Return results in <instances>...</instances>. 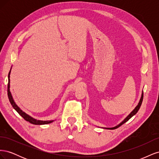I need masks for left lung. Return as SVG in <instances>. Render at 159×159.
<instances>
[{"label": "left lung", "instance_id": "obj_1", "mask_svg": "<svg viewBox=\"0 0 159 159\" xmlns=\"http://www.w3.org/2000/svg\"><path fill=\"white\" fill-rule=\"evenodd\" d=\"M143 93H142V95H141V99H140V101H139V103H138V105H137V106L134 109V110L133 111L130 113L128 116L123 121L120 123V124H119L118 125H117V126H115V127H111V128H104V129H117V128H118V127H119L120 126H121L123 124H124L125 123H126L128 120H129L130 119H131L133 115H135L137 113V111H139V109H140V107H141V104H142V102H143Z\"/></svg>", "mask_w": 159, "mask_h": 159}]
</instances>
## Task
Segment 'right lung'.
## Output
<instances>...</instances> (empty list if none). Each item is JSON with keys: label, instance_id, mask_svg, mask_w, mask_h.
I'll list each match as a JSON object with an SVG mask.
<instances>
[{"label": "right lung", "instance_id": "right-lung-1", "mask_svg": "<svg viewBox=\"0 0 159 159\" xmlns=\"http://www.w3.org/2000/svg\"><path fill=\"white\" fill-rule=\"evenodd\" d=\"M10 74H11V70H10V71H9V74H8V88H7L8 97L9 101H10V102L12 105V106L18 113V114L21 115V116L24 119H25L26 121L30 122V123L34 124V125H45V124L51 123L52 122L54 121L53 120H52V121H40V120H37V119H34L32 117H30V115H28L26 113L22 111L18 107V105L15 103V102H14L11 93L10 91Z\"/></svg>", "mask_w": 159, "mask_h": 159}]
</instances>
